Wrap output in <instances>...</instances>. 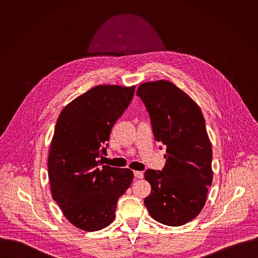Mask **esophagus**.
<instances>
[{"label": "esophagus", "mask_w": 258, "mask_h": 258, "mask_svg": "<svg viewBox=\"0 0 258 258\" xmlns=\"http://www.w3.org/2000/svg\"><path fill=\"white\" fill-rule=\"evenodd\" d=\"M134 176L137 179H142L143 178V173L140 171H134Z\"/></svg>", "instance_id": "34e87169"}]
</instances>
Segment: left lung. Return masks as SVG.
Masks as SVG:
<instances>
[{
  "label": "left lung",
  "instance_id": "1",
  "mask_svg": "<svg viewBox=\"0 0 258 258\" xmlns=\"http://www.w3.org/2000/svg\"><path fill=\"white\" fill-rule=\"evenodd\" d=\"M136 94L149 112L155 140L167 147L163 171L144 174L152 187L144 204L155 221L183 225L201 213L213 182V149L204 115L168 80L142 83Z\"/></svg>",
  "mask_w": 258,
  "mask_h": 258
}]
</instances>
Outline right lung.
Instances as JSON below:
<instances>
[{"label":"right lung","mask_w":258,"mask_h":258,"mask_svg":"<svg viewBox=\"0 0 258 258\" xmlns=\"http://www.w3.org/2000/svg\"><path fill=\"white\" fill-rule=\"evenodd\" d=\"M135 86L97 85L58 116L47 159L52 199L74 226L96 231L115 218L118 199L133 181L130 169L102 165L111 129L130 104Z\"/></svg>","instance_id":"add662e5"}]
</instances>
